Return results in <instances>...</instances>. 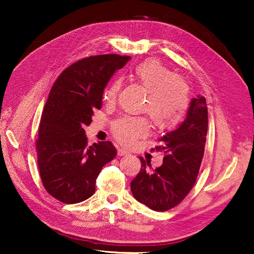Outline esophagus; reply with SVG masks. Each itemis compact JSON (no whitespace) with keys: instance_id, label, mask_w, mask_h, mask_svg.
I'll use <instances>...</instances> for the list:
<instances>
[{"instance_id":"obj_1","label":"esophagus","mask_w":254,"mask_h":254,"mask_svg":"<svg viewBox=\"0 0 254 254\" xmlns=\"http://www.w3.org/2000/svg\"><path fill=\"white\" fill-rule=\"evenodd\" d=\"M117 154H118L119 156H124V155H127V154H129V152H128L127 150L124 149V148H119V149L117 150Z\"/></svg>"}]
</instances>
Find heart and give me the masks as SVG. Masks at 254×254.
I'll list each match as a JSON object with an SVG mask.
<instances>
[{"label": "heart", "instance_id": "obj_1", "mask_svg": "<svg viewBox=\"0 0 254 254\" xmlns=\"http://www.w3.org/2000/svg\"><path fill=\"white\" fill-rule=\"evenodd\" d=\"M129 77L146 91L141 110L151 118L154 127L167 129L176 126L190 105V89L184 80L173 75L166 65L155 60L141 63L129 72ZM122 87L114 79L103 90V100L113 105ZM149 123L144 116H124L112 124L114 138L126 146L148 134Z\"/></svg>", "mask_w": 254, "mask_h": 254}]
</instances>
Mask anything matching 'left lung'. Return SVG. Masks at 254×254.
Returning a JSON list of instances; mask_svg holds the SVG:
<instances>
[{"label": "left lung", "mask_w": 254, "mask_h": 254, "mask_svg": "<svg viewBox=\"0 0 254 254\" xmlns=\"http://www.w3.org/2000/svg\"><path fill=\"white\" fill-rule=\"evenodd\" d=\"M208 130L206 99L198 95L190 102L179 127L158 139L155 149L164 151L163 165L149 172L143 157L139 174L130 182L131 193L151 210L164 212L177 206L196 180L204 156Z\"/></svg>", "instance_id": "left-lung-1"}]
</instances>
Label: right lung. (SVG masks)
<instances>
[{"label": "right lung", "instance_id": "right-lung-1", "mask_svg": "<svg viewBox=\"0 0 254 254\" xmlns=\"http://www.w3.org/2000/svg\"><path fill=\"white\" fill-rule=\"evenodd\" d=\"M130 57L103 55L68 66L51 87L36 141L38 167L46 191L64 204L90 197L103 167L116 149L110 141L87 145L84 127L102 107L103 90Z\"/></svg>", "mask_w": 254, "mask_h": 254}]
</instances>
